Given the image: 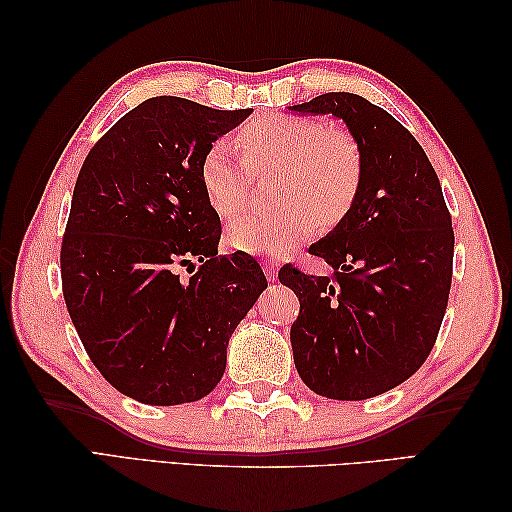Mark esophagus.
Instances as JSON below:
<instances>
[{
	"label": "esophagus",
	"mask_w": 512,
	"mask_h": 512,
	"mask_svg": "<svg viewBox=\"0 0 512 512\" xmlns=\"http://www.w3.org/2000/svg\"><path fill=\"white\" fill-rule=\"evenodd\" d=\"M262 266H264V275L268 277V281H275L277 279V264L268 262V259H262Z\"/></svg>",
	"instance_id": "1"
}]
</instances>
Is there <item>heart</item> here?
Masks as SVG:
<instances>
[{
    "label": "heart",
    "instance_id": "b5f03b06",
    "mask_svg": "<svg viewBox=\"0 0 512 512\" xmlns=\"http://www.w3.org/2000/svg\"><path fill=\"white\" fill-rule=\"evenodd\" d=\"M250 169H279L275 211L250 213L231 222L226 239L250 255H284L321 222L343 220L361 189L363 156L343 127H325L308 116L270 114L246 125L231 140H215L200 165L206 200L222 217L246 206Z\"/></svg>",
    "mask_w": 512,
    "mask_h": 512
}]
</instances>
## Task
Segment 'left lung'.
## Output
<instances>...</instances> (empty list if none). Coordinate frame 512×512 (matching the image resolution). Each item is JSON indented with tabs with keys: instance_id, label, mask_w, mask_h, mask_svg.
Segmentation results:
<instances>
[{
	"instance_id": "8db88e82",
	"label": "left lung",
	"mask_w": 512,
	"mask_h": 512,
	"mask_svg": "<svg viewBox=\"0 0 512 512\" xmlns=\"http://www.w3.org/2000/svg\"><path fill=\"white\" fill-rule=\"evenodd\" d=\"M292 110L343 118L363 156L352 209L310 246L334 275L279 270L301 306L290 328L295 367L319 396L374 398L416 374L438 339L453 277L451 213L424 149L383 107L328 92Z\"/></svg>"
}]
</instances>
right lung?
Returning <instances> with one entry per match:
<instances>
[{
	"label": "right lung",
	"instance_id": "1",
	"mask_svg": "<svg viewBox=\"0 0 512 512\" xmlns=\"http://www.w3.org/2000/svg\"><path fill=\"white\" fill-rule=\"evenodd\" d=\"M250 112L154 96L110 127L76 178L65 306L94 367L145 405L211 394L228 339L268 286L250 255H217L220 217L200 182L206 149ZM180 265L196 273L182 280Z\"/></svg>",
	"mask_w": 512,
	"mask_h": 512
}]
</instances>
